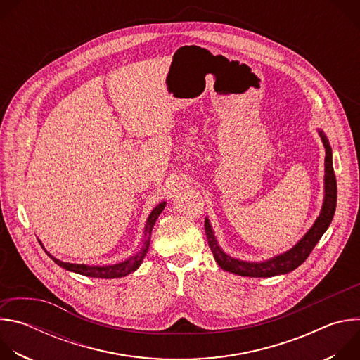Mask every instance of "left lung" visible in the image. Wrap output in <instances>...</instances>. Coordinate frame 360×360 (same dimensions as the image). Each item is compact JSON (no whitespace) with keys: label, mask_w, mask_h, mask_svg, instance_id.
Returning <instances> with one entry per match:
<instances>
[{"label":"left lung","mask_w":360,"mask_h":360,"mask_svg":"<svg viewBox=\"0 0 360 360\" xmlns=\"http://www.w3.org/2000/svg\"><path fill=\"white\" fill-rule=\"evenodd\" d=\"M318 134L323 142L326 157H325V196L322 210L311 229L307 231L296 245H293L289 250L274 256L268 261L261 262H250V261H240L228 255L218 243V239L214 233L211 222L208 218H205V233L210 243V248L214 253V258L217 264L226 272L239 275V276H249V278H271L276 275H285L300 266L312 249L316 246L322 235L329 228L335 210H336V199H338V188H336V178L333 172L332 164V148L330 143L323 134V131L318 129Z\"/></svg>","instance_id":"8db88e82"}]
</instances>
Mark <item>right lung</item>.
Listing matches in <instances>:
<instances>
[{"mask_svg":"<svg viewBox=\"0 0 360 360\" xmlns=\"http://www.w3.org/2000/svg\"><path fill=\"white\" fill-rule=\"evenodd\" d=\"M165 205H167V202H161V203L157 205L155 208H153V210L150 211V214H149V217H148V219H146V224H145L143 245H142V248H141L135 255L129 256L128 259H125V261H122V262H118V264H114V265H102V266H99V265H85V264H70V262H64V261L57 259L56 256L51 255V253L44 248V245L41 243V240H39V239H38V240H39V243L42 245L44 250L46 252V255L49 256V258L53 259L58 266H61V268H64V269H67V271H70V272H75V274H79V275H84V276H89V278H101V279L124 278V276L132 274L134 271H136V269L141 266V264H142V261H143V258H145V255H146V252H148V249H149L152 228H153V225H155V222H157L158 217L161 215V212L164 211Z\"/></svg>","mask_w":360,"mask_h":360,"instance_id":"add662e5","label":"right lung"}]
</instances>
